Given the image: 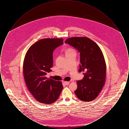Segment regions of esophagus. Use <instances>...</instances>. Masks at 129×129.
Returning <instances> with one entry per match:
<instances>
[{"mask_svg":"<svg viewBox=\"0 0 129 129\" xmlns=\"http://www.w3.org/2000/svg\"><path fill=\"white\" fill-rule=\"evenodd\" d=\"M64 84L66 85H68L69 84L70 82H68V81H64Z\"/></svg>","mask_w":129,"mask_h":129,"instance_id":"1","label":"esophagus"}]
</instances>
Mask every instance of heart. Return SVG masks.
<instances>
[{
	"mask_svg": "<svg viewBox=\"0 0 129 129\" xmlns=\"http://www.w3.org/2000/svg\"><path fill=\"white\" fill-rule=\"evenodd\" d=\"M72 53H75V52L74 49H72V48H69V49H67V50L66 51V55L71 54Z\"/></svg>",
	"mask_w": 129,
	"mask_h": 129,
	"instance_id": "obj_1",
	"label": "heart"
}]
</instances>
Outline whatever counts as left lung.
I'll list each match as a JSON object with an SVG mask.
<instances>
[{
  "instance_id": "left-lung-1",
  "label": "left lung",
  "mask_w": 129,
  "mask_h": 129,
  "mask_svg": "<svg viewBox=\"0 0 129 129\" xmlns=\"http://www.w3.org/2000/svg\"><path fill=\"white\" fill-rule=\"evenodd\" d=\"M65 43L78 50L80 55L79 72H85L83 79L76 82L75 94L82 101H92L98 97L105 82L106 66L103 52L87 37L70 38Z\"/></svg>"
}]
</instances>
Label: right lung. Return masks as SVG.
Returning <instances> with one entry per match:
<instances>
[{
    "mask_svg": "<svg viewBox=\"0 0 129 129\" xmlns=\"http://www.w3.org/2000/svg\"><path fill=\"white\" fill-rule=\"evenodd\" d=\"M63 42L62 38L41 39L32 45L25 55L23 74L25 84L33 97L41 103H54L63 89L61 81L45 77L53 67V51Z\"/></svg>",
    "mask_w": 129,
    "mask_h": 129,
    "instance_id": "1",
    "label": "right lung"
}]
</instances>
